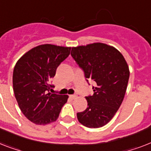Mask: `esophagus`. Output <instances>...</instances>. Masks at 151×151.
Instances as JSON below:
<instances>
[{"mask_svg":"<svg viewBox=\"0 0 151 151\" xmlns=\"http://www.w3.org/2000/svg\"><path fill=\"white\" fill-rule=\"evenodd\" d=\"M70 97L72 99H76L78 98V95H71Z\"/></svg>","mask_w":151,"mask_h":151,"instance_id":"obj_1","label":"esophagus"}]
</instances>
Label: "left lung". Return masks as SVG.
<instances>
[{
	"instance_id": "obj_1",
	"label": "left lung",
	"mask_w": 151,
	"mask_h": 151,
	"mask_svg": "<svg viewBox=\"0 0 151 151\" xmlns=\"http://www.w3.org/2000/svg\"><path fill=\"white\" fill-rule=\"evenodd\" d=\"M71 56L85 78L95 83L94 95L85 97L87 109L77 113L78 121L88 128L103 127L123 101L129 78L128 64L117 49L102 42L72 47Z\"/></svg>"
}]
</instances>
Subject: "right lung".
<instances>
[{"label": "right lung", "instance_id": "add662e5", "mask_svg": "<svg viewBox=\"0 0 151 151\" xmlns=\"http://www.w3.org/2000/svg\"><path fill=\"white\" fill-rule=\"evenodd\" d=\"M71 47L42 44L26 52L16 63L13 90L21 111L36 125L55 122L69 98L48 92L56 68L70 53Z\"/></svg>", "mask_w": 151, "mask_h": 151}]
</instances>
